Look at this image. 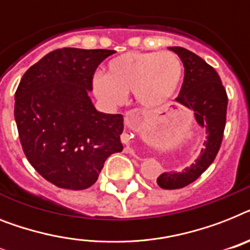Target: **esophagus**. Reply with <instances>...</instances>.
Masks as SVG:
<instances>
[{"label":"esophagus","mask_w":250,"mask_h":250,"mask_svg":"<svg viewBox=\"0 0 250 250\" xmlns=\"http://www.w3.org/2000/svg\"><path fill=\"white\" fill-rule=\"evenodd\" d=\"M125 125H127L129 127V121H128V118H127V117H125ZM125 151H127V153H132L131 149H127V150H125Z\"/></svg>","instance_id":"1"}]
</instances>
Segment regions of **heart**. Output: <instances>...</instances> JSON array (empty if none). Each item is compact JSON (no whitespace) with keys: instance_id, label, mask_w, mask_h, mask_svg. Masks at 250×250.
Returning a JSON list of instances; mask_svg holds the SVG:
<instances>
[{"instance_id":"b5f03b06","label":"heart","mask_w":250,"mask_h":250,"mask_svg":"<svg viewBox=\"0 0 250 250\" xmlns=\"http://www.w3.org/2000/svg\"><path fill=\"white\" fill-rule=\"evenodd\" d=\"M180 78L181 62L171 52H127L109 62L106 76L97 73L92 87L107 106L121 105L131 91L141 105L157 106L173 95Z\"/></svg>"}]
</instances>
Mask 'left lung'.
I'll list each match as a JSON object with an SVG mask.
<instances>
[{
    "label": "left lung",
    "instance_id": "obj_1",
    "mask_svg": "<svg viewBox=\"0 0 250 250\" xmlns=\"http://www.w3.org/2000/svg\"><path fill=\"white\" fill-rule=\"evenodd\" d=\"M180 56L185 77L176 100L194 110L196 122L206 128V140L195 162L181 172H166L158 177L162 188H181L196 181L216 159L224 140L227 114V93L216 69L200 56L184 47H169Z\"/></svg>",
    "mask_w": 250,
    "mask_h": 250
}]
</instances>
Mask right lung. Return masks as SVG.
Returning a JSON list of instances; mask_svg holds the SVG:
<instances>
[{
	"label": "right lung",
	"instance_id": "1",
	"mask_svg": "<svg viewBox=\"0 0 250 250\" xmlns=\"http://www.w3.org/2000/svg\"><path fill=\"white\" fill-rule=\"evenodd\" d=\"M114 50H54L30 66L15 92L16 127L32 167L48 182L84 190L105 160L121 153L122 114L95 109L88 96L97 66Z\"/></svg>",
	"mask_w": 250,
	"mask_h": 250
}]
</instances>
